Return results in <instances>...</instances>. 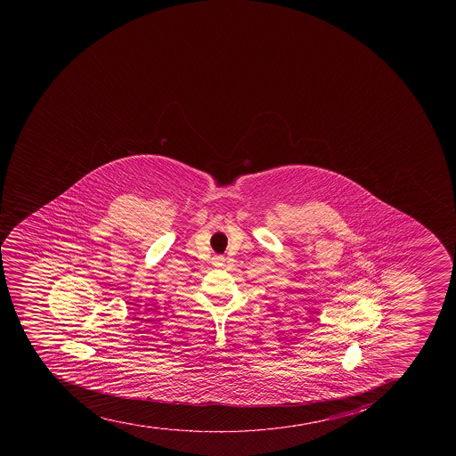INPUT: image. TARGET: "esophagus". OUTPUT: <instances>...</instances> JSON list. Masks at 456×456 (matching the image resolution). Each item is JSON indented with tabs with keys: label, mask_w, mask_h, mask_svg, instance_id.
Segmentation results:
<instances>
[{
	"label": "esophagus",
	"mask_w": 456,
	"mask_h": 456,
	"mask_svg": "<svg viewBox=\"0 0 456 456\" xmlns=\"http://www.w3.org/2000/svg\"><path fill=\"white\" fill-rule=\"evenodd\" d=\"M225 258L223 256H214L212 257V265L216 267L224 266Z\"/></svg>",
	"instance_id": "esophagus-1"
}]
</instances>
